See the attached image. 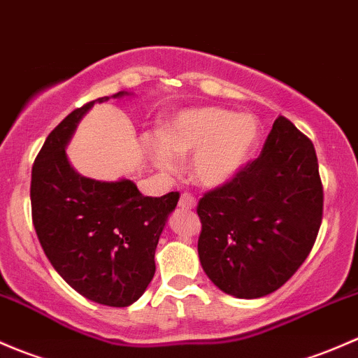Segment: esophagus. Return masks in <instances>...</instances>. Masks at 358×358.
I'll return each instance as SVG.
<instances>
[{"mask_svg":"<svg viewBox=\"0 0 358 358\" xmlns=\"http://www.w3.org/2000/svg\"><path fill=\"white\" fill-rule=\"evenodd\" d=\"M179 206H180V208H182V210H191V208H194V206H196V198H194L193 194H189V193L180 194Z\"/></svg>","mask_w":358,"mask_h":358,"instance_id":"1","label":"esophagus"}]
</instances>
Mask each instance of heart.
Here are the masks:
<instances>
[{
  "instance_id": "b5f03b06",
  "label": "heart",
  "mask_w": 358,
  "mask_h": 358,
  "mask_svg": "<svg viewBox=\"0 0 358 358\" xmlns=\"http://www.w3.org/2000/svg\"><path fill=\"white\" fill-rule=\"evenodd\" d=\"M260 138V124L250 113L205 106L179 112L160 136L146 138L155 165L174 171L176 158L193 157L191 178L205 187L233 180L252 157Z\"/></svg>"
}]
</instances>
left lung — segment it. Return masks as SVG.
I'll use <instances>...</instances> for the list:
<instances>
[{
    "instance_id": "1",
    "label": "left lung",
    "mask_w": 358,
    "mask_h": 358,
    "mask_svg": "<svg viewBox=\"0 0 358 358\" xmlns=\"http://www.w3.org/2000/svg\"><path fill=\"white\" fill-rule=\"evenodd\" d=\"M324 193L310 139L278 117L260 157L198 203V255L210 281L236 298L279 289L314 246Z\"/></svg>"
}]
</instances>
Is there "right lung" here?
<instances>
[{"mask_svg": "<svg viewBox=\"0 0 358 358\" xmlns=\"http://www.w3.org/2000/svg\"><path fill=\"white\" fill-rule=\"evenodd\" d=\"M108 99L76 108L46 138L32 165V222L48 260L67 285L96 303L129 307L152 282L155 250L179 193L143 196L129 179L105 182L73 171L67 143L84 113Z\"/></svg>", "mask_w": 358, "mask_h": 358, "instance_id": "1", "label": "right lung"}]
</instances>
